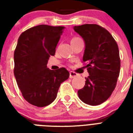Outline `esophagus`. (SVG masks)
Here are the masks:
<instances>
[{"mask_svg": "<svg viewBox=\"0 0 133 133\" xmlns=\"http://www.w3.org/2000/svg\"><path fill=\"white\" fill-rule=\"evenodd\" d=\"M77 73L74 72H72V71L70 72V79H73V78H75V77H77Z\"/></svg>", "mask_w": 133, "mask_h": 133, "instance_id": "1", "label": "esophagus"}]
</instances>
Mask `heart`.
<instances>
[{"mask_svg": "<svg viewBox=\"0 0 133 133\" xmlns=\"http://www.w3.org/2000/svg\"><path fill=\"white\" fill-rule=\"evenodd\" d=\"M77 39H79V38H77V37H75V38H73L72 39V41H75V40H77Z\"/></svg>", "mask_w": 133, "mask_h": 133, "instance_id": "b5f03b06", "label": "heart"}]
</instances>
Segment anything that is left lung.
Wrapping results in <instances>:
<instances>
[{
    "label": "left lung",
    "instance_id": "1",
    "mask_svg": "<svg viewBox=\"0 0 133 133\" xmlns=\"http://www.w3.org/2000/svg\"><path fill=\"white\" fill-rule=\"evenodd\" d=\"M73 29L85 42L83 61L87 63L89 73L84 87L77 92L78 96L86 104L100 105L111 95L119 75L118 45L108 31L96 24L75 26Z\"/></svg>",
    "mask_w": 133,
    "mask_h": 133
}]
</instances>
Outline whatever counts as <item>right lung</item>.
Wrapping results in <instances>:
<instances>
[{
    "label": "right lung",
    "instance_id": "1",
    "mask_svg": "<svg viewBox=\"0 0 133 133\" xmlns=\"http://www.w3.org/2000/svg\"><path fill=\"white\" fill-rule=\"evenodd\" d=\"M65 27L39 25L23 32L14 54V77L24 99L37 107L50 105L56 99L61 83L69 78L65 68L47 67Z\"/></svg>",
    "mask_w": 133,
    "mask_h": 133
}]
</instances>
